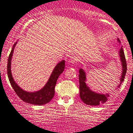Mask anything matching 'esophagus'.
Listing matches in <instances>:
<instances>
[{
    "instance_id": "1",
    "label": "esophagus",
    "mask_w": 133,
    "mask_h": 133,
    "mask_svg": "<svg viewBox=\"0 0 133 133\" xmlns=\"http://www.w3.org/2000/svg\"><path fill=\"white\" fill-rule=\"evenodd\" d=\"M78 59H77V58L76 56H70L69 59V62L71 64H74L76 63Z\"/></svg>"
}]
</instances>
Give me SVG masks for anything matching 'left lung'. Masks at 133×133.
Masks as SVG:
<instances>
[{"mask_svg": "<svg viewBox=\"0 0 133 133\" xmlns=\"http://www.w3.org/2000/svg\"><path fill=\"white\" fill-rule=\"evenodd\" d=\"M120 42V40L117 39ZM119 55L122 65V74L120 77V83L118 85V88H120L121 84L124 80L126 73H127V67L126 61L125 53L122 47H121L119 51ZM79 89H80V97L84 103L90 105H98L100 104L105 103L109 97V94H99L95 93L89 88L86 83V74L82 69L79 70Z\"/></svg>", "mask_w": 133, "mask_h": 133, "instance_id": "8db88e82", "label": "left lung"}]
</instances>
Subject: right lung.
Segmentation results:
<instances>
[{
  "mask_svg": "<svg viewBox=\"0 0 133 133\" xmlns=\"http://www.w3.org/2000/svg\"><path fill=\"white\" fill-rule=\"evenodd\" d=\"M16 43L17 42L13 45L12 50H11L8 59L7 74L11 87L16 95H18V96H19L21 99L27 103L38 105H43V104L48 103L54 97L55 88L56 86L57 80H58L59 76L63 73L64 70L65 61L63 60L58 64H57L53 72L50 75L49 80L42 89L36 92H27L21 89L17 84L15 83L12 75H11V61L15 46Z\"/></svg>",
  "mask_w": 133,
  "mask_h": 133,
  "instance_id": "right-lung-1",
  "label": "right lung"
}]
</instances>
